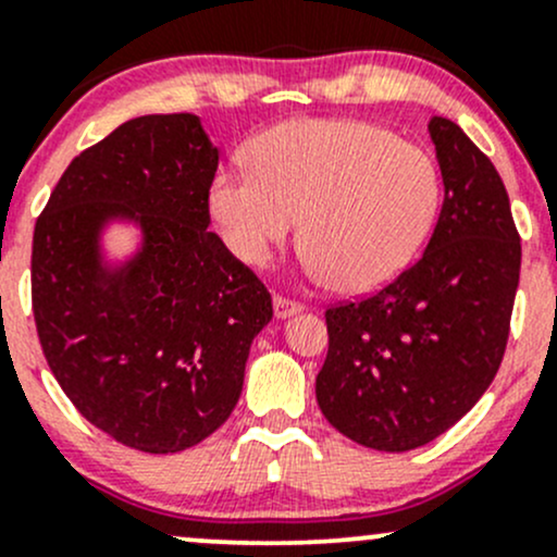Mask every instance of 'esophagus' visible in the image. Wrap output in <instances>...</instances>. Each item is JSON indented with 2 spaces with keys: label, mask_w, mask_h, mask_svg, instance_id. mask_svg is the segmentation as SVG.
Segmentation results:
<instances>
[{
  "label": "esophagus",
  "mask_w": 557,
  "mask_h": 557,
  "mask_svg": "<svg viewBox=\"0 0 557 557\" xmlns=\"http://www.w3.org/2000/svg\"><path fill=\"white\" fill-rule=\"evenodd\" d=\"M273 313H276V319H289V315L302 313V305L286 300V297H273Z\"/></svg>",
  "instance_id": "esophagus-1"
}]
</instances>
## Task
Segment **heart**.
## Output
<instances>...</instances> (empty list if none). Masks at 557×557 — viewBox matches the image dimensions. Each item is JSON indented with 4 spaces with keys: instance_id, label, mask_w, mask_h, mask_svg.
<instances>
[{
    "instance_id": "obj_1",
    "label": "heart",
    "mask_w": 557,
    "mask_h": 557,
    "mask_svg": "<svg viewBox=\"0 0 557 557\" xmlns=\"http://www.w3.org/2000/svg\"><path fill=\"white\" fill-rule=\"evenodd\" d=\"M249 170H223L209 212L233 257L271 262L302 218L308 268L363 295L411 265L441 209L428 151L358 119H295L257 135Z\"/></svg>"
}]
</instances>
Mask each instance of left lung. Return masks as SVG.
<instances>
[{"label":"left lung","mask_w":557,"mask_h":557,"mask_svg":"<svg viewBox=\"0 0 557 557\" xmlns=\"http://www.w3.org/2000/svg\"><path fill=\"white\" fill-rule=\"evenodd\" d=\"M444 207L424 255L361 302L326 310L315 400L332 428L376 451H409L457 424L492 385L520 276L505 183L462 127L428 124Z\"/></svg>","instance_id":"left-lung-1"}]
</instances>
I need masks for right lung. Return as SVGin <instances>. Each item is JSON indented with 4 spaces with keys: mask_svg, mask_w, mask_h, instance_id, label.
Instances as JSON below:
<instances>
[{
    "mask_svg": "<svg viewBox=\"0 0 557 557\" xmlns=\"http://www.w3.org/2000/svg\"><path fill=\"white\" fill-rule=\"evenodd\" d=\"M220 151L194 113H148L69 164L34 228L41 350L71 404L119 444L175 454L212 435L244 387L271 295L209 228ZM113 224L138 231L122 261Z\"/></svg>",
    "mask_w": 557,
    "mask_h": 557,
    "instance_id": "obj_1",
    "label": "right lung"
}]
</instances>
